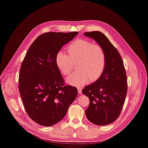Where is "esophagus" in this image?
I'll list each match as a JSON object with an SVG mask.
<instances>
[{"instance_id":"esophagus-1","label":"esophagus","mask_w":148,"mask_h":148,"mask_svg":"<svg viewBox=\"0 0 148 148\" xmlns=\"http://www.w3.org/2000/svg\"><path fill=\"white\" fill-rule=\"evenodd\" d=\"M77 89H78V93L79 94H81L82 93V88L81 87H78L77 88Z\"/></svg>"}]
</instances>
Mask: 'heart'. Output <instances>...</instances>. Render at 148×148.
<instances>
[{"mask_svg":"<svg viewBox=\"0 0 148 148\" xmlns=\"http://www.w3.org/2000/svg\"><path fill=\"white\" fill-rule=\"evenodd\" d=\"M67 51L68 53L60 51L56 55L59 69L63 74L67 75L73 70L74 63H78V70L66 78L67 83L81 86L102 75L107 63L106 53L102 46L85 39H77L69 44Z\"/></svg>","mask_w":148,"mask_h":148,"instance_id":"obj_1","label":"heart"}]
</instances>
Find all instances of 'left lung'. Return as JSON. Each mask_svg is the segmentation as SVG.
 Masks as SVG:
<instances>
[{"label":"left lung","instance_id":"8db88e82","mask_svg":"<svg viewBox=\"0 0 148 148\" xmlns=\"http://www.w3.org/2000/svg\"><path fill=\"white\" fill-rule=\"evenodd\" d=\"M84 35L102 46L107 56L102 75L82 90L90 101L86 116L95 125H108L119 117L124 103L128 89L125 67L119 52L105 35L99 31L87 32Z\"/></svg>","mask_w":148,"mask_h":148}]
</instances>
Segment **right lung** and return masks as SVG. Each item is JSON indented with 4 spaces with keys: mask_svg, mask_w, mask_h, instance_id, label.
<instances>
[{
    "mask_svg": "<svg viewBox=\"0 0 148 148\" xmlns=\"http://www.w3.org/2000/svg\"><path fill=\"white\" fill-rule=\"evenodd\" d=\"M78 32H50L32 43L21 63L18 89L25 110L37 124L55 125L66 116L77 97L76 87L65 85L56 56Z\"/></svg>",
    "mask_w": 148,
    "mask_h": 148,
    "instance_id": "right-lung-1",
    "label": "right lung"
}]
</instances>
